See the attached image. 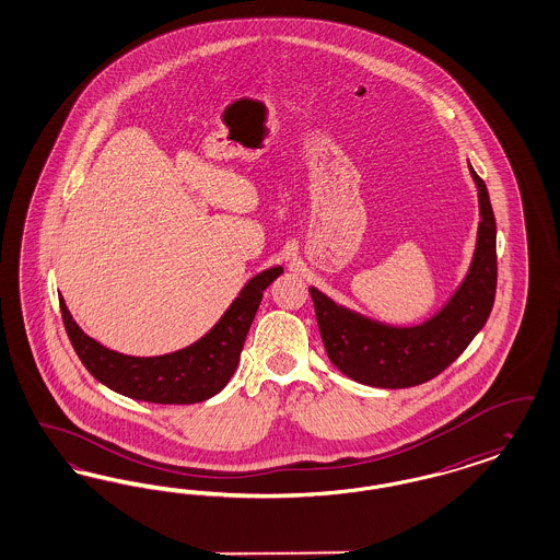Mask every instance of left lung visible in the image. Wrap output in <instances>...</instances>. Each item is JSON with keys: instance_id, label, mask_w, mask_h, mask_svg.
<instances>
[{"instance_id": "1", "label": "left lung", "mask_w": 560, "mask_h": 560, "mask_svg": "<svg viewBox=\"0 0 560 560\" xmlns=\"http://www.w3.org/2000/svg\"><path fill=\"white\" fill-rule=\"evenodd\" d=\"M480 198L478 244L451 302L418 327H388L337 306L310 288L328 360L355 383L381 388L422 385L451 366L486 325L497 295V221L482 177L469 165Z\"/></svg>"}]
</instances>
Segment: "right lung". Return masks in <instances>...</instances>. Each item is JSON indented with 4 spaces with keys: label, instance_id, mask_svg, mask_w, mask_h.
I'll return each mask as SVG.
<instances>
[{
    "label": "right lung",
    "instance_id": "obj_1",
    "mask_svg": "<svg viewBox=\"0 0 560 560\" xmlns=\"http://www.w3.org/2000/svg\"><path fill=\"white\" fill-rule=\"evenodd\" d=\"M281 272V267H272L256 275L200 341L156 358H135L103 348L72 320L63 298H59V310L72 348L98 383L138 401L190 406L211 399L230 383L252 320L260 306L262 291Z\"/></svg>",
    "mask_w": 560,
    "mask_h": 560
}]
</instances>
